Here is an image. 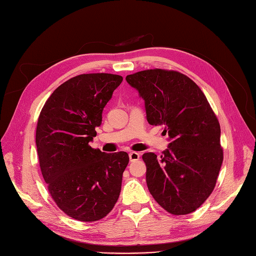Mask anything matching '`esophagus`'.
Listing matches in <instances>:
<instances>
[{
  "mask_svg": "<svg viewBox=\"0 0 256 256\" xmlns=\"http://www.w3.org/2000/svg\"><path fill=\"white\" fill-rule=\"evenodd\" d=\"M129 159L131 162L138 161V159H140V154L136 152H129Z\"/></svg>",
  "mask_w": 256,
  "mask_h": 256,
  "instance_id": "esophagus-1",
  "label": "esophagus"
}]
</instances>
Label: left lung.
I'll return each instance as SVG.
<instances>
[{
	"label": "left lung",
	"mask_w": 256,
	"mask_h": 256,
	"mask_svg": "<svg viewBox=\"0 0 256 256\" xmlns=\"http://www.w3.org/2000/svg\"><path fill=\"white\" fill-rule=\"evenodd\" d=\"M126 81L144 100L147 122L168 134L160 157L142 156L150 194L170 214L193 212L210 196L223 161L218 118L204 92L180 72L148 69Z\"/></svg>",
	"instance_id": "1"
}]
</instances>
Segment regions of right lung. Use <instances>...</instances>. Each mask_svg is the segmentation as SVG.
I'll return each instance as SVG.
<instances>
[{"label": "right lung", "instance_id": "right-lung-1", "mask_svg": "<svg viewBox=\"0 0 256 256\" xmlns=\"http://www.w3.org/2000/svg\"><path fill=\"white\" fill-rule=\"evenodd\" d=\"M122 81L112 74L74 76L52 92L38 118L36 146L44 180L54 202L76 220L104 218L120 196L128 154H106L90 142Z\"/></svg>", "mask_w": 256, "mask_h": 256}]
</instances>
